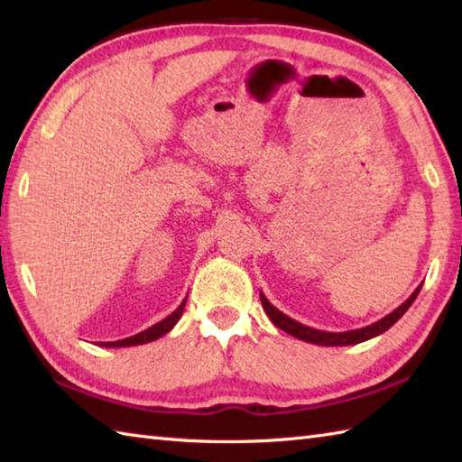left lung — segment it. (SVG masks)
Returning a JSON list of instances; mask_svg holds the SVG:
<instances>
[{"mask_svg": "<svg viewBox=\"0 0 462 462\" xmlns=\"http://www.w3.org/2000/svg\"><path fill=\"white\" fill-rule=\"evenodd\" d=\"M423 286V283H420ZM420 286L411 293V296L401 303V306L397 310H393L389 313V316H385L383 319L371 323V326H365L361 329H351V331H339V333H333V331H321V329H313V328H308L303 326V323L296 321L288 318L286 313H282L278 308H273L272 303L268 301V298L263 296V293L260 291V300H262V306L263 310H266L268 318L272 319V323L276 328H280L282 331L290 333V336L298 337L301 341H308V343H316V346H326V347H337V346H356V343H361V341H367L371 337H377L381 336L383 331H387L393 323L403 316V313L411 308V303L415 301V298L419 296L420 291Z\"/></svg>", "mask_w": 462, "mask_h": 462, "instance_id": "left-lung-1", "label": "left lung"}]
</instances>
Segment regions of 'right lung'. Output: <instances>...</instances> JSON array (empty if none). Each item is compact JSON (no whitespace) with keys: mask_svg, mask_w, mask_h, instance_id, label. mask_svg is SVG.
<instances>
[{"mask_svg":"<svg viewBox=\"0 0 462 462\" xmlns=\"http://www.w3.org/2000/svg\"><path fill=\"white\" fill-rule=\"evenodd\" d=\"M184 306H186V298L182 300L180 306L171 313V316H166L162 321L154 323V326H151L149 329L136 333V336L119 339V341H105V343L101 341L99 346H101V347H131V346H143V343H151V341H154V339H159V337L166 336V333H169V331L176 326V321H179L180 316H182Z\"/></svg>","mask_w":462,"mask_h":462,"instance_id":"1","label":"right lung"}]
</instances>
